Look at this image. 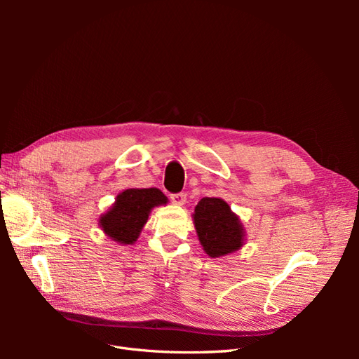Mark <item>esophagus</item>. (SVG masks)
Segmentation results:
<instances>
[{
  "label": "esophagus",
  "instance_id": "34e87169",
  "mask_svg": "<svg viewBox=\"0 0 359 359\" xmlns=\"http://www.w3.org/2000/svg\"><path fill=\"white\" fill-rule=\"evenodd\" d=\"M186 193H175V194H170V201L173 205H180L182 206L186 203Z\"/></svg>",
  "mask_w": 359,
  "mask_h": 359
}]
</instances>
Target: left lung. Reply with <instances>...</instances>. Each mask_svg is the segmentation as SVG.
Returning a JSON list of instances; mask_svg holds the SVG:
<instances>
[{
  "label": "left lung",
  "mask_w": 359,
  "mask_h": 359,
  "mask_svg": "<svg viewBox=\"0 0 359 359\" xmlns=\"http://www.w3.org/2000/svg\"><path fill=\"white\" fill-rule=\"evenodd\" d=\"M193 223L201 245L211 257L231 255L244 245L245 231L240 217L223 199H201L194 208Z\"/></svg>",
  "instance_id": "left-lung-1"
}]
</instances>
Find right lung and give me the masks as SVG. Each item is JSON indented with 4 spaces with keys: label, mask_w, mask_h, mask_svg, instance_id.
Listing matches in <instances>:
<instances>
[{
    "label": "right lung",
    "mask_w": 359,
    "mask_h": 359,
    "mask_svg": "<svg viewBox=\"0 0 359 359\" xmlns=\"http://www.w3.org/2000/svg\"><path fill=\"white\" fill-rule=\"evenodd\" d=\"M166 203L168 198L158 189H127L118 194L111 210L100 217L99 224L112 241L133 244L151 210Z\"/></svg>",
    "instance_id": "right-lung-1"
}]
</instances>
